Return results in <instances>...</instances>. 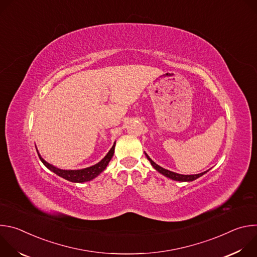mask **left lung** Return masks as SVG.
<instances>
[{
	"label": "left lung",
	"instance_id": "left-lung-1",
	"mask_svg": "<svg viewBox=\"0 0 257 257\" xmlns=\"http://www.w3.org/2000/svg\"><path fill=\"white\" fill-rule=\"evenodd\" d=\"M145 156H146V158H148V160L151 162L152 166H153L159 173H161V174H163L164 176H166V177H168V178H170V179H172V180H175V181H181V182H190V181H194V180H196L197 178L201 177L202 175H204L205 173L208 172V171H205V172H203V173L196 174V175H181V174H177V173H174V172H172V171H169V170H167V169H164V168L160 167V166L157 165L148 155L145 154Z\"/></svg>",
	"mask_w": 257,
	"mask_h": 257
}]
</instances>
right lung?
Instances as JSON below:
<instances>
[{
    "label": "right lung",
    "mask_w": 257,
    "mask_h": 257,
    "mask_svg": "<svg viewBox=\"0 0 257 257\" xmlns=\"http://www.w3.org/2000/svg\"><path fill=\"white\" fill-rule=\"evenodd\" d=\"M115 145L116 142L114 143V145L112 146V149L109 150V152L106 154V156L97 164H95L94 166L85 168V169H81V170H62V169H58L56 167H54L53 165L49 164L48 162H46L40 155L38 149H36V152H38L39 158L42 161V163L52 172H54L55 174H57L58 176L70 181V182H74V183H83V182H87L90 181L92 179H94L95 177H97L108 165L109 161L112 160L113 156H114V152H115Z\"/></svg>",
    "instance_id": "obj_1"
}]
</instances>
